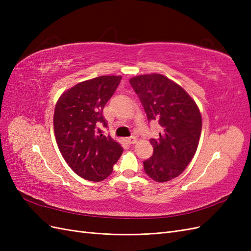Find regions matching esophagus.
<instances>
[{"mask_svg":"<svg viewBox=\"0 0 251 251\" xmlns=\"http://www.w3.org/2000/svg\"><path fill=\"white\" fill-rule=\"evenodd\" d=\"M126 141L130 144H135L136 142H137V139H136V137H130V138L126 139Z\"/></svg>","mask_w":251,"mask_h":251,"instance_id":"1","label":"esophagus"}]
</instances>
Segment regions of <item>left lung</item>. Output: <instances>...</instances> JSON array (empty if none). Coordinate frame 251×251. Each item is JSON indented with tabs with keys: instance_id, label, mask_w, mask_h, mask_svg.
Masks as SVG:
<instances>
[{
	"instance_id": "left-lung-1",
	"label": "left lung",
	"mask_w": 251,
	"mask_h": 251,
	"mask_svg": "<svg viewBox=\"0 0 251 251\" xmlns=\"http://www.w3.org/2000/svg\"><path fill=\"white\" fill-rule=\"evenodd\" d=\"M149 121L161 126L154 153L143 161L144 172L157 182H166L183 173L193 159L202 130L198 105L178 83L162 74L138 75L130 79Z\"/></svg>"
}]
</instances>
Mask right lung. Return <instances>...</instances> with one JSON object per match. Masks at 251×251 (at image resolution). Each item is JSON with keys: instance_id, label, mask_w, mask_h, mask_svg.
<instances>
[{"instance_id": "add662e5", "label": "right lung", "mask_w": 251, "mask_h": 251, "mask_svg": "<svg viewBox=\"0 0 251 251\" xmlns=\"http://www.w3.org/2000/svg\"><path fill=\"white\" fill-rule=\"evenodd\" d=\"M120 80L121 76L103 75L81 81L60 95L55 104L53 126L60 154L75 174L89 181L109 177L124 151L98 127H107L102 110Z\"/></svg>"}]
</instances>
